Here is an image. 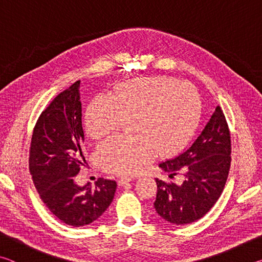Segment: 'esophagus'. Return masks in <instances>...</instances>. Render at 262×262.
<instances>
[{
  "mask_svg": "<svg viewBox=\"0 0 262 262\" xmlns=\"http://www.w3.org/2000/svg\"><path fill=\"white\" fill-rule=\"evenodd\" d=\"M132 180L133 179L130 178V177H121V178L119 179V185L122 186V185H125L127 183H129V181H132Z\"/></svg>",
  "mask_w": 262,
  "mask_h": 262,
  "instance_id": "34e87169",
  "label": "esophagus"
}]
</instances>
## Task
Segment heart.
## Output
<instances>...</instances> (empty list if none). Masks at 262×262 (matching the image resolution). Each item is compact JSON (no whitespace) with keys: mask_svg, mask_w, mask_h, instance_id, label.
I'll return each instance as SVG.
<instances>
[{"mask_svg":"<svg viewBox=\"0 0 262 262\" xmlns=\"http://www.w3.org/2000/svg\"><path fill=\"white\" fill-rule=\"evenodd\" d=\"M201 98L193 85L171 77H142L121 83L113 97L98 96L85 112L86 130L103 139L132 119L133 135L100 143L101 165L118 174L134 173L156 156L172 155L187 143L200 121Z\"/></svg>","mask_w":262,"mask_h":262,"instance_id":"obj_1","label":"heart"}]
</instances>
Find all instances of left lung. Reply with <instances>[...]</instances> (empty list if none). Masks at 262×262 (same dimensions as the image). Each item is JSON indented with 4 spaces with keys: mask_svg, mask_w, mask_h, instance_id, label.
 I'll return each instance as SVG.
<instances>
[{
    "mask_svg": "<svg viewBox=\"0 0 262 262\" xmlns=\"http://www.w3.org/2000/svg\"><path fill=\"white\" fill-rule=\"evenodd\" d=\"M231 140L220 106L190 147L178 156L159 163L170 178L180 173L183 183L156 178L154 207L168 223L185 225L200 220L219 200L231 164Z\"/></svg>",
    "mask_w": 262,
    "mask_h": 262,
    "instance_id": "8db88e82",
    "label": "left lung"
}]
</instances>
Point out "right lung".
Listing matches in <instances>:
<instances>
[{
  "mask_svg": "<svg viewBox=\"0 0 262 262\" xmlns=\"http://www.w3.org/2000/svg\"><path fill=\"white\" fill-rule=\"evenodd\" d=\"M79 83L57 95L35 123L29 167L42 202L72 227H84L104 214L113 201L117 183L99 178L95 187L75 184L83 162L84 132Z\"/></svg>",
  "mask_w": 262,
  "mask_h": 262,
  "instance_id": "1",
  "label": "right lung"
}]
</instances>
